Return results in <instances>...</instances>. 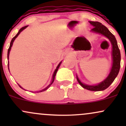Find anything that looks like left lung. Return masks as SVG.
Returning a JSON list of instances; mask_svg holds the SVG:
<instances>
[{
    "mask_svg": "<svg viewBox=\"0 0 126 126\" xmlns=\"http://www.w3.org/2000/svg\"><path fill=\"white\" fill-rule=\"evenodd\" d=\"M89 23L92 25H93L94 28L91 30V31L99 33L102 35L105 36L107 38L109 39L111 44H112V66L110 73L108 77L102 82L99 84L95 86H91L82 83L79 78H77L78 82L85 89H88L89 91H99L105 90V89L108 88L111 83L113 82L114 79L117 77L119 72L120 68V61H121V54L119 48H118L117 42L116 39L112 33L111 32L108 28L104 25L99 22L89 21Z\"/></svg>",
    "mask_w": 126,
    "mask_h": 126,
    "instance_id": "8db88e82",
    "label": "left lung"
}]
</instances>
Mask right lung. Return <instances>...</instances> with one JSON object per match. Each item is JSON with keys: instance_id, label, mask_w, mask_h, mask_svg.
Here are the masks:
<instances>
[{"instance_id": "add662e5", "label": "right lung", "mask_w": 126, "mask_h": 126, "mask_svg": "<svg viewBox=\"0 0 126 126\" xmlns=\"http://www.w3.org/2000/svg\"><path fill=\"white\" fill-rule=\"evenodd\" d=\"M28 27V26H25V27H22V28H21V29H20L19 30V32H18V34H16V35L15 37H14V38H13L12 39V40H11V43H10V46H9V48H8V59H9V52H10V50H11V47H12V44H13V43H14V40H15V38H16L17 37H18V35L19 34H20V32H21L22 31V30H24V29L25 28H27V27ZM61 63L62 62H60V63H59V65L58 66H57V68H56V70H55V71H54V73H53V79H52V81H51V83H50V84H49L48 86H47V87H46V88H44V89H42V90H41V91H38V92H43V91H46V90H47V89H48V88L50 87V85H51L52 83H53V82H54V78H55V76H56V73H57V70H58V69H59V66H60V64H61ZM9 69V68H8ZM19 85V86L20 88H22L21 87V86H20L19 85ZM23 89V88H22Z\"/></svg>"}]
</instances>
